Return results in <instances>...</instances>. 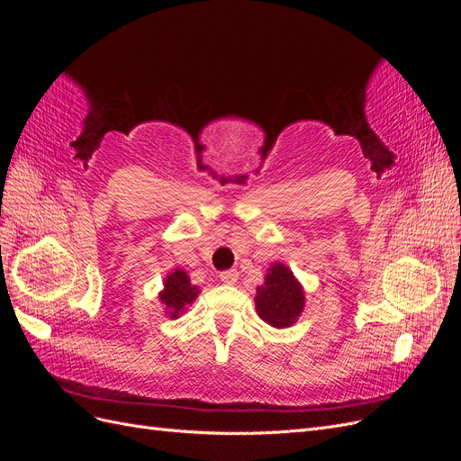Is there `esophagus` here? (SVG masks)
Returning <instances> with one entry per match:
<instances>
[{
	"instance_id": "esophagus-1",
	"label": "esophagus",
	"mask_w": 461,
	"mask_h": 461,
	"mask_svg": "<svg viewBox=\"0 0 461 461\" xmlns=\"http://www.w3.org/2000/svg\"><path fill=\"white\" fill-rule=\"evenodd\" d=\"M219 278H221V283H225V285H234L236 281H239V271H236V269L222 271V273L219 275Z\"/></svg>"
}]
</instances>
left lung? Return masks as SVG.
I'll list each match as a JSON object with an SVG mask.
<instances>
[{
    "mask_svg": "<svg viewBox=\"0 0 461 461\" xmlns=\"http://www.w3.org/2000/svg\"><path fill=\"white\" fill-rule=\"evenodd\" d=\"M303 290L300 283L283 263H275L265 283L258 286L256 308L258 315L271 327H290L303 310Z\"/></svg>",
    "mask_w": 461,
    "mask_h": 461,
    "instance_id": "1",
    "label": "left lung"
}]
</instances>
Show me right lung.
Instances as JSON below:
<instances>
[{
	"mask_svg": "<svg viewBox=\"0 0 461 461\" xmlns=\"http://www.w3.org/2000/svg\"><path fill=\"white\" fill-rule=\"evenodd\" d=\"M198 286L190 285V278L185 271H173L165 278V290L159 294V300L167 305V313L178 317L198 296Z\"/></svg>",
	"mask_w": 461,
	"mask_h": 461,
	"instance_id": "1",
	"label": "right lung"
}]
</instances>
